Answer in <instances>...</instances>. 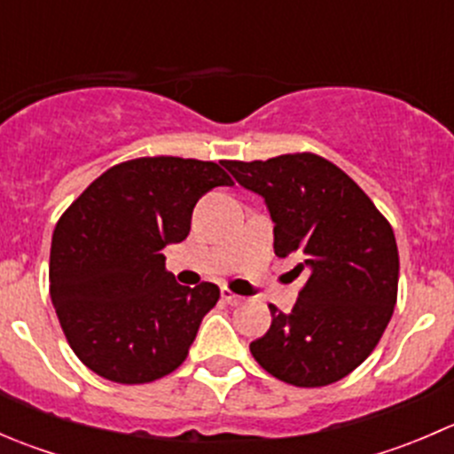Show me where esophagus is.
Segmentation results:
<instances>
[{"label":"esophagus","mask_w":454,"mask_h":454,"mask_svg":"<svg viewBox=\"0 0 454 454\" xmlns=\"http://www.w3.org/2000/svg\"><path fill=\"white\" fill-rule=\"evenodd\" d=\"M222 301H223V303L232 305V308H237V305H241V303H244V296H237V294H232L231 290H222Z\"/></svg>","instance_id":"1"}]
</instances>
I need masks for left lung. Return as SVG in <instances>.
I'll list each match as a JSON object with an SVG mask.
<instances>
[{"label": "left lung", "mask_w": 454, "mask_h": 454, "mask_svg": "<svg viewBox=\"0 0 454 454\" xmlns=\"http://www.w3.org/2000/svg\"><path fill=\"white\" fill-rule=\"evenodd\" d=\"M274 222V254L299 256L308 283L290 314L270 305L268 333L250 354L294 387H327L367 360L397 301L400 256L393 228L345 171L314 153L254 162L226 160Z\"/></svg>", "instance_id": "1"}]
</instances>
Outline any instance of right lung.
<instances>
[{
    "instance_id": "right-lung-1",
    "label": "right lung",
    "mask_w": 454,
    "mask_h": 454,
    "mask_svg": "<svg viewBox=\"0 0 454 454\" xmlns=\"http://www.w3.org/2000/svg\"><path fill=\"white\" fill-rule=\"evenodd\" d=\"M222 164L173 155L121 162L59 219L50 296L72 351L100 378L153 382L189 356L219 287L180 286L162 250L189 237L201 195L232 184Z\"/></svg>"
}]
</instances>
